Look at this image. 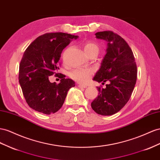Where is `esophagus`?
I'll return each mask as SVG.
<instances>
[{"mask_svg": "<svg viewBox=\"0 0 160 160\" xmlns=\"http://www.w3.org/2000/svg\"><path fill=\"white\" fill-rule=\"evenodd\" d=\"M78 87H79V88H87V85L79 84V85H78Z\"/></svg>", "mask_w": 160, "mask_h": 160, "instance_id": "esophagus-1", "label": "esophagus"}]
</instances>
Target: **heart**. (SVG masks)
Returning a JSON list of instances; mask_svg holds the SVG:
<instances>
[{"label":"heart","mask_w":160,"mask_h":160,"mask_svg":"<svg viewBox=\"0 0 160 160\" xmlns=\"http://www.w3.org/2000/svg\"><path fill=\"white\" fill-rule=\"evenodd\" d=\"M83 48L85 53L88 55L92 53L98 54L99 52L98 46L96 43L90 41L85 42V44L83 46ZM92 75L93 71L90 68H77L70 73V77L73 80L79 82V83H85L89 80Z\"/></svg>","instance_id":"obj_1"}]
</instances>
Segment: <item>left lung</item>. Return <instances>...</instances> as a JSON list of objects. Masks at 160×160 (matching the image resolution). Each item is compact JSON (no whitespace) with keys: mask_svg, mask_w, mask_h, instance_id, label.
<instances>
[{"mask_svg":"<svg viewBox=\"0 0 160 160\" xmlns=\"http://www.w3.org/2000/svg\"><path fill=\"white\" fill-rule=\"evenodd\" d=\"M96 38L108 42L106 54L93 80L104 84L97 87L98 96L92 102L98 114L110 116L121 110L130 99L137 81V68L132 51L124 39L112 31L100 32Z\"/></svg>","mask_w":160,"mask_h":160,"instance_id":"1","label":"left lung"}]
</instances>
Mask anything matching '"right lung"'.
<instances>
[{
    "label": "right lung",
    "instance_id": "obj_1",
    "mask_svg": "<svg viewBox=\"0 0 160 160\" xmlns=\"http://www.w3.org/2000/svg\"><path fill=\"white\" fill-rule=\"evenodd\" d=\"M77 36L62 32L46 33L38 37L24 52L19 64V81L28 104L45 114L55 113L63 105L75 82L60 73V83H50L49 76L58 73L63 49Z\"/></svg>",
    "mask_w": 160,
    "mask_h": 160
}]
</instances>
